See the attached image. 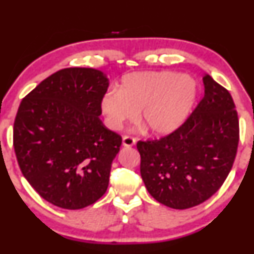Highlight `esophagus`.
<instances>
[{
	"label": "esophagus",
	"mask_w": 254,
	"mask_h": 254,
	"mask_svg": "<svg viewBox=\"0 0 254 254\" xmlns=\"http://www.w3.org/2000/svg\"><path fill=\"white\" fill-rule=\"evenodd\" d=\"M135 141L136 140L134 139V137L126 135V136H123V139H122V144L124 145V147H132V145L135 143Z\"/></svg>",
	"instance_id": "esophagus-1"
}]
</instances>
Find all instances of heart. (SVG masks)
Returning a JSON list of instances; mask_svg holds the SVG:
<instances>
[{"instance_id": "1", "label": "heart", "mask_w": 254, "mask_h": 254, "mask_svg": "<svg viewBox=\"0 0 254 254\" xmlns=\"http://www.w3.org/2000/svg\"><path fill=\"white\" fill-rule=\"evenodd\" d=\"M192 77L175 71H137L123 77L119 91L105 92L100 106L106 124L120 130L135 118L154 134H167L184 123L197 98Z\"/></svg>"}]
</instances>
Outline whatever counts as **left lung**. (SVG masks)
I'll use <instances>...</instances> for the list:
<instances>
[{"label":"left lung","instance_id":"1","mask_svg":"<svg viewBox=\"0 0 254 254\" xmlns=\"http://www.w3.org/2000/svg\"><path fill=\"white\" fill-rule=\"evenodd\" d=\"M203 83V100L182 126L161 139L136 143L149 194L175 209L194 207L213 196L229 176L238 151L233 98L209 75Z\"/></svg>","mask_w":254,"mask_h":254}]
</instances>
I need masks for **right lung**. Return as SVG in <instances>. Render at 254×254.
Returning <instances> with one entry per match:
<instances>
[{
	"mask_svg": "<svg viewBox=\"0 0 254 254\" xmlns=\"http://www.w3.org/2000/svg\"><path fill=\"white\" fill-rule=\"evenodd\" d=\"M109 79L93 68H65L19 106L13 147L24 178L42 198L80 209L105 194L122 137L98 118Z\"/></svg>",
	"mask_w": 254,
	"mask_h": 254,
	"instance_id": "right-lung-1",
	"label": "right lung"
}]
</instances>
